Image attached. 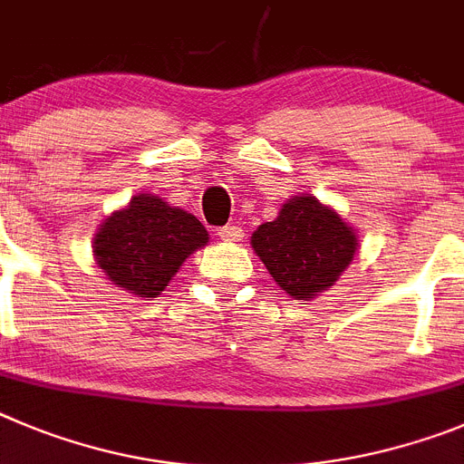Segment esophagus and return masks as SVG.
<instances>
[{
  "instance_id": "1",
  "label": "esophagus",
  "mask_w": 464,
  "mask_h": 464,
  "mask_svg": "<svg viewBox=\"0 0 464 464\" xmlns=\"http://www.w3.org/2000/svg\"><path fill=\"white\" fill-rule=\"evenodd\" d=\"M217 236L222 237L224 242H240L242 237H245V233H242V228L236 227V224H228V227L219 228V231H217Z\"/></svg>"
}]
</instances>
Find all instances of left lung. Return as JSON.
<instances>
[{
	"label": "left lung",
	"instance_id": "1",
	"mask_svg": "<svg viewBox=\"0 0 464 464\" xmlns=\"http://www.w3.org/2000/svg\"><path fill=\"white\" fill-rule=\"evenodd\" d=\"M252 247L286 294L310 300L331 289L353 261L358 237L333 208L303 194L252 233Z\"/></svg>",
	"mask_w": 464,
	"mask_h": 464
}]
</instances>
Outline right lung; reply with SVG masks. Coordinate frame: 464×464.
<instances>
[{
    "label": "right lung",
    "instance_id": "1",
    "mask_svg": "<svg viewBox=\"0 0 464 464\" xmlns=\"http://www.w3.org/2000/svg\"><path fill=\"white\" fill-rule=\"evenodd\" d=\"M208 245L194 215L160 196L139 194L103 219L94 236V258L112 284L139 298H157L182 261Z\"/></svg>",
    "mask_w": 464,
    "mask_h": 464
}]
</instances>
